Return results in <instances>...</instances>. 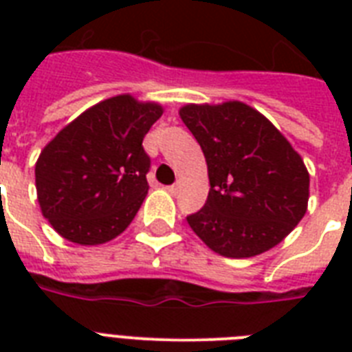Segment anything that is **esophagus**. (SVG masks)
Returning <instances> with one entry per match:
<instances>
[{
	"instance_id": "34e87169",
	"label": "esophagus",
	"mask_w": 352,
	"mask_h": 352,
	"mask_svg": "<svg viewBox=\"0 0 352 352\" xmlns=\"http://www.w3.org/2000/svg\"><path fill=\"white\" fill-rule=\"evenodd\" d=\"M166 190L171 193V195H177L179 190H181V184H171V186H166Z\"/></svg>"
}]
</instances>
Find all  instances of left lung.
I'll use <instances>...</instances> for the list:
<instances>
[{"mask_svg":"<svg viewBox=\"0 0 352 352\" xmlns=\"http://www.w3.org/2000/svg\"><path fill=\"white\" fill-rule=\"evenodd\" d=\"M208 164L206 204L188 225L219 256L270 250L303 219L309 171L290 142L254 107L188 104L179 111Z\"/></svg>","mask_w":352,"mask_h":352,"instance_id":"obj_1","label":"left lung"}]
</instances>
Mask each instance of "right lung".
Returning <instances> with one entry per match:
<instances>
[{
    "instance_id": "right-lung-1",
    "label": "right lung",
    "mask_w": 352,
    "mask_h": 352,
    "mask_svg": "<svg viewBox=\"0 0 352 352\" xmlns=\"http://www.w3.org/2000/svg\"><path fill=\"white\" fill-rule=\"evenodd\" d=\"M162 107L118 95L63 127L36 162L41 214L76 245L115 239L148 195V153L142 140Z\"/></svg>"
}]
</instances>
